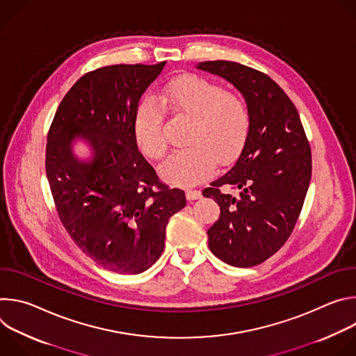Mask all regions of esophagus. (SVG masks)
Listing matches in <instances>:
<instances>
[{
	"mask_svg": "<svg viewBox=\"0 0 356 356\" xmlns=\"http://www.w3.org/2000/svg\"><path fill=\"white\" fill-rule=\"evenodd\" d=\"M186 197L188 200H197V198L201 197V191L197 190V188H187L186 190Z\"/></svg>",
	"mask_w": 356,
	"mask_h": 356,
	"instance_id": "esophagus-1",
	"label": "esophagus"
}]
</instances>
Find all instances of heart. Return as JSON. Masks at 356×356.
Segmentation results:
<instances>
[{
    "label": "heart",
    "mask_w": 356,
    "mask_h": 356,
    "mask_svg": "<svg viewBox=\"0 0 356 356\" xmlns=\"http://www.w3.org/2000/svg\"><path fill=\"white\" fill-rule=\"evenodd\" d=\"M176 118L190 120L187 149L172 155L161 168L163 177L176 184H194L214 173L217 159L235 158L249 134L250 113L239 92L198 76L170 81L158 99ZM134 134L143 154L162 159L168 142L161 110L146 103L135 117Z\"/></svg>",
    "instance_id": "heart-1"
}]
</instances>
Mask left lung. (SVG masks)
Segmentation results:
<instances>
[{"label":"left lung","instance_id":"1","mask_svg":"<svg viewBox=\"0 0 356 356\" xmlns=\"http://www.w3.org/2000/svg\"><path fill=\"white\" fill-rule=\"evenodd\" d=\"M197 69L232 83L250 113L235 165L202 190L221 209L207 232L209 246L231 266H257L294 229L312 179L310 143L291 99L268 74L227 60L201 62Z\"/></svg>","mask_w":356,"mask_h":356}]
</instances>
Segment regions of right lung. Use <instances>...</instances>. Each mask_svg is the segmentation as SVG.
<instances>
[{
    "mask_svg": "<svg viewBox=\"0 0 356 356\" xmlns=\"http://www.w3.org/2000/svg\"><path fill=\"white\" fill-rule=\"evenodd\" d=\"M158 65H113L88 72L69 90L47 134L46 176L59 218L83 253L101 268L138 275L162 255L169 218L186 194L159 180L138 150L134 122ZM93 149L72 154V139Z\"/></svg>",
    "mask_w": 356,
    "mask_h": 356,
    "instance_id": "obj_1",
    "label": "right lung"
}]
</instances>
